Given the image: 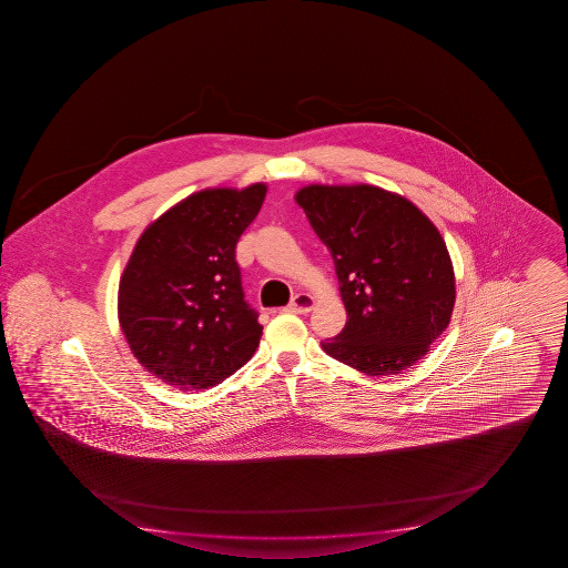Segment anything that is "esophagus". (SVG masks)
Returning <instances> with one entry per match:
<instances>
[{"label": "esophagus", "mask_w": 568, "mask_h": 568, "mask_svg": "<svg viewBox=\"0 0 568 568\" xmlns=\"http://www.w3.org/2000/svg\"><path fill=\"white\" fill-rule=\"evenodd\" d=\"M314 308V298L310 294H296L292 302L288 304V312L292 314H308L310 310Z\"/></svg>", "instance_id": "esophagus-1"}]
</instances>
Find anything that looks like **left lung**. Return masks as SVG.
Returning <instances> with one entry per match:
<instances>
[{
  "instance_id": "1",
  "label": "left lung",
  "mask_w": 568,
  "mask_h": 568,
  "mask_svg": "<svg viewBox=\"0 0 568 568\" xmlns=\"http://www.w3.org/2000/svg\"><path fill=\"white\" fill-rule=\"evenodd\" d=\"M296 202L334 258L347 312L324 352L367 375L414 366L449 326L455 304L439 231L407 199L369 184H310Z\"/></svg>"
}]
</instances>
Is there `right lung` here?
<instances>
[{"instance_id": "right-lung-1", "label": "right lung", "mask_w": 568, "mask_h": 568, "mask_svg": "<svg viewBox=\"0 0 568 568\" xmlns=\"http://www.w3.org/2000/svg\"><path fill=\"white\" fill-rule=\"evenodd\" d=\"M266 184L191 194L146 229L119 284V324L139 364L183 392L221 384L256 352L236 244Z\"/></svg>"}]
</instances>
